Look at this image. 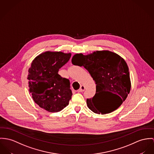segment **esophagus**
<instances>
[{
	"mask_svg": "<svg viewBox=\"0 0 154 154\" xmlns=\"http://www.w3.org/2000/svg\"><path fill=\"white\" fill-rule=\"evenodd\" d=\"M85 90V87L84 85H81L80 88L78 90V92H83Z\"/></svg>",
	"mask_w": 154,
	"mask_h": 154,
	"instance_id": "esophagus-1",
	"label": "esophagus"
}]
</instances>
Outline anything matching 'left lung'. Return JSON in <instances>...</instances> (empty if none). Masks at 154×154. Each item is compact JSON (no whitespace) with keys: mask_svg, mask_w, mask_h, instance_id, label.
Segmentation results:
<instances>
[{"mask_svg":"<svg viewBox=\"0 0 154 154\" xmlns=\"http://www.w3.org/2000/svg\"><path fill=\"white\" fill-rule=\"evenodd\" d=\"M71 62L75 66H84L96 84L94 96L87 99V106L94 113L111 112L126 100L131 90L129 69L125 61L118 54L106 50L87 56L76 54ZM103 92H109L113 97L107 99L100 95Z\"/></svg>","mask_w":154,"mask_h":154,"instance_id":"obj_1","label":"left lung"}]
</instances>
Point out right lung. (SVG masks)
Wrapping results in <instances>:
<instances>
[{"instance_id": "add662e5", "label": "right lung", "mask_w": 154, "mask_h": 154, "mask_svg": "<svg viewBox=\"0 0 154 154\" xmlns=\"http://www.w3.org/2000/svg\"><path fill=\"white\" fill-rule=\"evenodd\" d=\"M70 57V53L46 51L36 57L29 69V91L35 103L48 111L62 110L71 98L69 80L58 73Z\"/></svg>"}]
</instances>
